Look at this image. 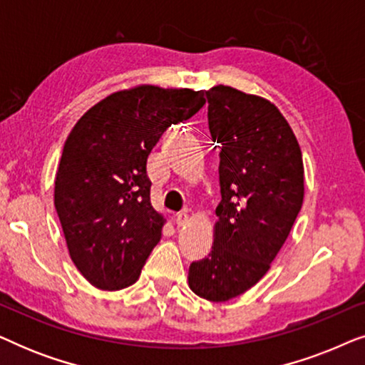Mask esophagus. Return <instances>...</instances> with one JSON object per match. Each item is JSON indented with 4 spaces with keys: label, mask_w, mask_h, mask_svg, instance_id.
Returning a JSON list of instances; mask_svg holds the SVG:
<instances>
[{
    "label": "esophagus",
    "mask_w": 365,
    "mask_h": 365,
    "mask_svg": "<svg viewBox=\"0 0 365 365\" xmlns=\"http://www.w3.org/2000/svg\"><path fill=\"white\" fill-rule=\"evenodd\" d=\"M174 222L178 224V227L186 226V224L189 222V216L186 212H179V214H176V216H174Z\"/></svg>",
    "instance_id": "esophagus-1"
}]
</instances>
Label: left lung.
Listing matches in <instances>:
<instances>
[{
  "label": "left lung",
  "mask_w": 365,
  "mask_h": 365,
  "mask_svg": "<svg viewBox=\"0 0 365 365\" xmlns=\"http://www.w3.org/2000/svg\"><path fill=\"white\" fill-rule=\"evenodd\" d=\"M207 121L219 148L221 202L207 257L189 267V287L211 302L241 296L266 276L304 201L296 134L269 99L217 84Z\"/></svg>",
  "instance_id": "1"
}]
</instances>
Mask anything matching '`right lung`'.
Here are the masks:
<instances>
[{
  "instance_id": "right-lung-1",
  "label": "right lung",
  "mask_w": 365,
  "mask_h": 365,
  "mask_svg": "<svg viewBox=\"0 0 365 365\" xmlns=\"http://www.w3.org/2000/svg\"><path fill=\"white\" fill-rule=\"evenodd\" d=\"M204 94L139 84L101 99L69 133L54 207L69 256L94 287L131 286L161 241L166 219L151 204L148 156L169 126L204 106Z\"/></svg>"
}]
</instances>
